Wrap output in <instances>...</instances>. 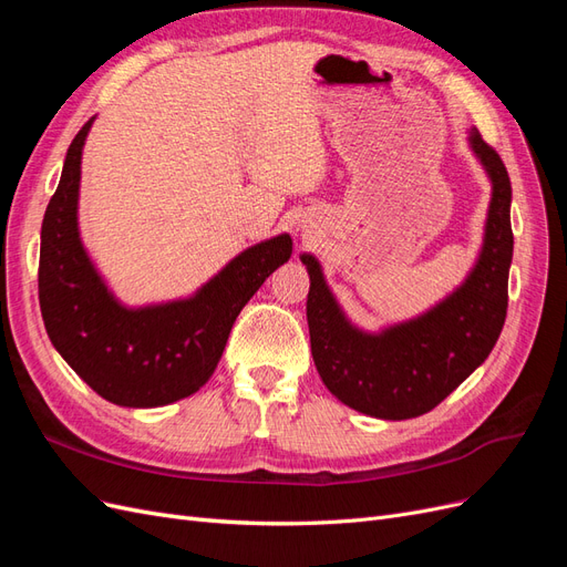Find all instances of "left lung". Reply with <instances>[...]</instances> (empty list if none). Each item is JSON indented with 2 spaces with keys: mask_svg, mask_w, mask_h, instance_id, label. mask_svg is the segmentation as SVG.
I'll return each instance as SVG.
<instances>
[{
  "mask_svg": "<svg viewBox=\"0 0 567 567\" xmlns=\"http://www.w3.org/2000/svg\"><path fill=\"white\" fill-rule=\"evenodd\" d=\"M466 140L492 186L483 246L466 279L425 312L367 331L342 310L317 257L300 252L310 274L307 323L317 371L331 394L367 416L404 421L427 414L485 362L504 329L513 260L511 182L475 127Z\"/></svg>",
  "mask_w": 567,
  "mask_h": 567,
  "instance_id": "8db88e82",
  "label": "left lung"
}]
</instances>
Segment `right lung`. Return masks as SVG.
<instances>
[{
	"instance_id": "right-lung-1",
	"label": "right lung",
	"mask_w": 567,
	"mask_h": 567,
	"mask_svg": "<svg viewBox=\"0 0 567 567\" xmlns=\"http://www.w3.org/2000/svg\"><path fill=\"white\" fill-rule=\"evenodd\" d=\"M84 125L65 153L40 244V307L51 346L101 398L130 409L165 406L200 390L225 352L231 326L293 238L246 248L192 296L130 307L109 288L80 236Z\"/></svg>"
}]
</instances>
